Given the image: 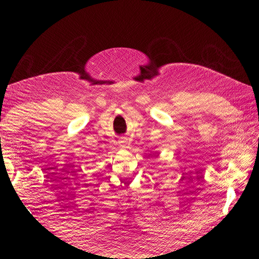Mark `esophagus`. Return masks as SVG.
I'll return each instance as SVG.
<instances>
[{"instance_id": "esophagus-1", "label": "esophagus", "mask_w": 259, "mask_h": 259, "mask_svg": "<svg viewBox=\"0 0 259 259\" xmlns=\"http://www.w3.org/2000/svg\"><path fill=\"white\" fill-rule=\"evenodd\" d=\"M126 144V142L125 141H121V145H122V147H124V145Z\"/></svg>"}]
</instances>
